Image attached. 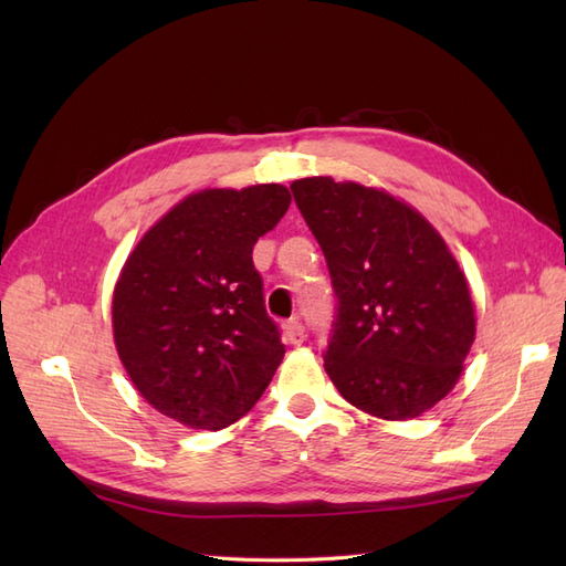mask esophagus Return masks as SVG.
Here are the masks:
<instances>
[{
  "mask_svg": "<svg viewBox=\"0 0 566 566\" xmlns=\"http://www.w3.org/2000/svg\"><path fill=\"white\" fill-rule=\"evenodd\" d=\"M285 337H287V342L290 345H302L304 342V325L297 321V318H293V321H287L285 323Z\"/></svg>",
  "mask_w": 566,
  "mask_h": 566,
  "instance_id": "obj_1",
  "label": "esophagus"
}]
</instances>
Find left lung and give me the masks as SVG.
Here are the masks:
<instances>
[{"mask_svg":"<svg viewBox=\"0 0 566 566\" xmlns=\"http://www.w3.org/2000/svg\"><path fill=\"white\" fill-rule=\"evenodd\" d=\"M335 290L325 373L352 406L410 420L455 387L474 342L465 273L418 210L354 181L290 184Z\"/></svg>","mask_w":566,"mask_h":566,"instance_id":"8db88e82","label":"left lung"}]
</instances>
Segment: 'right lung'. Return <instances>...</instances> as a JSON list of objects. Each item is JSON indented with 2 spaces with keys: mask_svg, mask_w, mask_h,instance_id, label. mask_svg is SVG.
Listing matches in <instances>:
<instances>
[{
  "mask_svg": "<svg viewBox=\"0 0 566 566\" xmlns=\"http://www.w3.org/2000/svg\"><path fill=\"white\" fill-rule=\"evenodd\" d=\"M290 208L281 184L184 198L127 256L113 335L142 397L191 430H224L260 401L285 347L252 248Z\"/></svg>",
  "mask_w": 566,
  "mask_h": 566,
  "instance_id": "add662e5",
  "label": "right lung"
}]
</instances>
